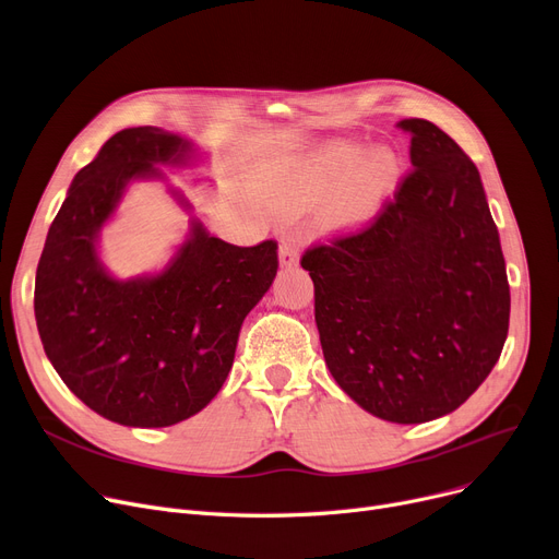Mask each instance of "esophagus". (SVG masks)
Wrapping results in <instances>:
<instances>
[{"instance_id":"1","label":"esophagus","mask_w":559,"mask_h":559,"mask_svg":"<svg viewBox=\"0 0 559 559\" xmlns=\"http://www.w3.org/2000/svg\"><path fill=\"white\" fill-rule=\"evenodd\" d=\"M298 257H300V250H298V243L294 241V238H282L280 243V263L282 265H296L298 263Z\"/></svg>"}]
</instances>
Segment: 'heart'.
I'll return each mask as SVG.
<instances>
[{
    "label": "heart",
    "instance_id": "1",
    "mask_svg": "<svg viewBox=\"0 0 559 559\" xmlns=\"http://www.w3.org/2000/svg\"><path fill=\"white\" fill-rule=\"evenodd\" d=\"M357 143L338 141L286 164L275 179V200L296 211L330 195L323 218L330 227L355 229L378 214L382 202L401 179L403 164L389 147L364 158Z\"/></svg>",
    "mask_w": 559,
    "mask_h": 559
}]
</instances>
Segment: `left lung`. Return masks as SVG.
Here are the masks:
<instances>
[{
	"mask_svg": "<svg viewBox=\"0 0 559 559\" xmlns=\"http://www.w3.org/2000/svg\"><path fill=\"white\" fill-rule=\"evenodd\" d=\"M412 170L368 227L305 250L325 364L391 423L455 412L496 366L510 284L485 189L437 124L407 118Z\"/></svg>",
	"mask_w": 559,
	"mask_h": 559,
	"instance_id": "obj_1",
	"label": "left lung"
}]
</instances>
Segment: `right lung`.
<instances>
[{"label": "right lung", "mask_w": 559, "mask_h": 559, "mask_svg": "<svg viewBox=\"0 0 559 559\" xmlns=\"http://www.w3.org/2000/svg\"><path fill=\"white\" fill-rule=\"evenodd\" d=\"M191 143L131 127L72 179L47 231L34 311L43 348L66 386L129 428H168L204 409L234 364L238 332L277 273V243L238 248L193 221L191 238L154 277L120 282L97 259V231L127 183L164 177Z\"/></svg>", "instance_id": "add662e5"}]
</instances>
